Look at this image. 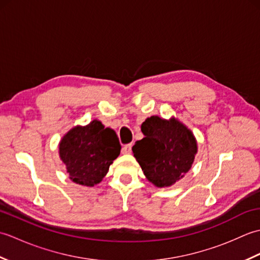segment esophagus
<instances>
[{"instance_id":"34e87169","label":"esophagus","mask_w":260,"mask_h":260,"mask_svg":"<svg viewBox=\"0 0 260 260\" xmlns=\"http://www.w3.org/2000/svg\"><path fill=\"white\" fill-rule=\"evenodd\" d=\"M132 152V144H126L121 148V153L123 154H131Z\"/></svg>"}]
</instances>
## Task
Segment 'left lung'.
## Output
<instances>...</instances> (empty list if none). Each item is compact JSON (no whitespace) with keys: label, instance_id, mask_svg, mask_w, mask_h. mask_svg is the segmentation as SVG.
Segmentation results:
<instances>
[{"label":"left lung","instance_id":"left-lung-1","mask_svg":"<svg viewBox=\"0 0 260 260\" xmlns=\"http://www.w3.org/2000/svg\"><path fill=\"white\" fill-rule=\"evenodd\" d=\"M144 139L132 147L146 179L157 187L173 185L189 172L198 151L192 132L176 118L151 116L141 126Z\"/></svg>","mask_w":260,"mask_h":260}]
</instances>
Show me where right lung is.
Returning <instances> with one entry per match:
<instances>
[{"instance_id": "add662e5", "label": "right lung", "mask_w": 260, "mask_h": 260, "mask_svg": "<svg viewBox=\"0 0 260 260\" xmlns=\"http://www.w3.org/2000/svg\"><path fill=\"white\" fill-rule=\"evenodd\" d=\"M119 153L120 144L115 131L97 119L71 128L59 144V155L70 180L84 186L102 182Z\"/></svg>"}]
</instances>
